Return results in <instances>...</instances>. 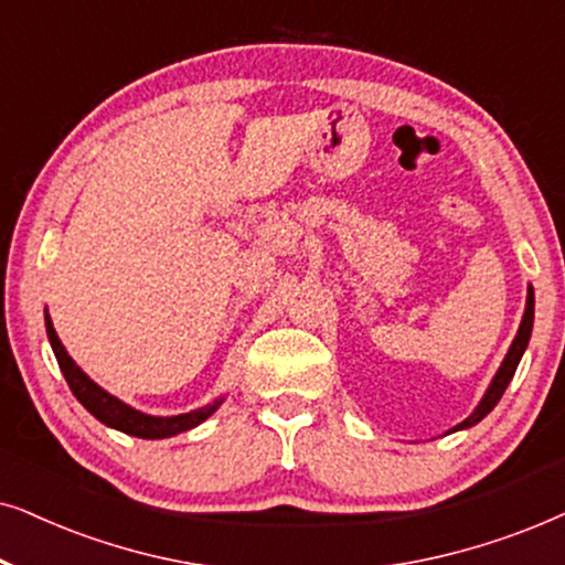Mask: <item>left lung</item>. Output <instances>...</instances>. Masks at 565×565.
Returning <instances> with one entry per match:
<instances>
[{"label": "left lung", "instance_id": "left-lung-1", "mask_svg": "<svg viewBox=\"0 0 565 565\" xmlns=\"http://www.w3.org/2000/svg\"><path fill=\"white\" fill-rule=\"evenodd\" d=\"M532 320H535V291H532V287H530V289H527V307H524V318H522V322H519L516 338H514V341H511V345H509L507 359L501 361L499 372H495L493 382H491V385H488L486 395H483V401L478 403V408L472 411L470 416L462 420V424H457V426L452 428V431H460V428H470V426H476L478 420H483V418L488 416V413H491V411L495 408V403L501 401V395L507 393V387H509L511 377H514V372H516L519 361H522V353H524V349H527V343H530V335H532Z\"/></svg>", "mask_w": 565, "mask_h": 565}]
</instances>
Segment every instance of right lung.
Masks as SVG:
<instances>
[{"label": "right lung", "mask_w": 565, "mask_h": 565, "mask_svg": "<svg viewBox=\"0 0 565 565\" xmlns=\"http://www.w3.org/2000/svg\"><path fill=\"white\" fill-rule=\"evenodd\" d=\"M46 333H49L51 349H54V353H56L58 366H62V372H64L66 385H70L74 397H77V401L85 405V408L93 413L100 424L118 428V431L139 436V439H164V436L183 434V431H188V428L204 424V420L222 405V401H214L199 411L180 413V416H149V413L131 408V405H126L124 401H118V397L105 393L100 385H95V382L89 380L77 364H74V359L66 353L62 341H58L54 322H51L49 312H46Z\"/></svg>", "instance_id": "1"}]
</instances>
